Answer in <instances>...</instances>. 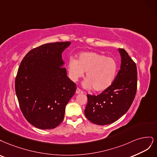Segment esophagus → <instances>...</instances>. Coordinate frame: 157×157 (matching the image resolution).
<instances>
[{
	"mask_svg": "<svg viewBox=\"0 0 157 157\" xmlns=\"http://www.w3.org/2000/svg\"><path fill=\"white\" fill-rule=\"evenodd\" d=\"M75 93H76V94H81V93H83V91L79 88H77L76 90H75Z\"/></svg>",
	"mask_w": 157,
	"mask_h": 157,
	"instance_id": "esophagus-1",
	"label": "esophagus"
}]
</instances>
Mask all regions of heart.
<instances>
[{"label": "heart", "instance_id": "obj_1", "mask_svg": "<svg viewBox=\"0 0 157 157\" xmlns=\"http://www.w3.org/2000/svg\"><path fill=\"white\" fill-rule=\"evenodd\" d=\"M69 77L74 82L83 77L85 88L97 92L104 91L113 82L117 74V66L115 60L95 52H84L79 55L78 60L70 59L68 63Z\"/></svg>", "mask_w": 157, "mask_h": 157}]
</instances>
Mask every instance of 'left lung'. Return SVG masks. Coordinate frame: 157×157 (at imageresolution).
<instances>
[{"mask_svg":"<svg viewBox=\"0 0 157 157\" xmlns=\"http://www.w3.org/2000/svg\"><path fill=\"white\" fill-rule=\"evenodd\" d=\"M121 57L119 71L113 83L100 94H87L88 102L85 115L98 125L112 124L126 113L132 105L137 90V68L124 49H119Z\"/></svg>","mask_w":157,"mask_h":157,"instance_id":"8db88e82","label":"left lung"}]
</instances>
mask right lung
Listing matches in <instances>:
<instances>
[{"label": "right lung", "mask_w": 157, "mask_h": 157, "mask_svg": "<svg viewBox=\"0 0 157 157\" xmlns=\"http://www.w3.org/2000/svg\"><path fill=\"white\" fill-rule=\"evenodd\" d=\"M70 42L49 43L31 50L19 65L15 89L20 109L29 123L40 129H53L64 119L66 105L76 90L62 53Z\"/></svg>", "instance_id": "add662e5"}]
</instances>
